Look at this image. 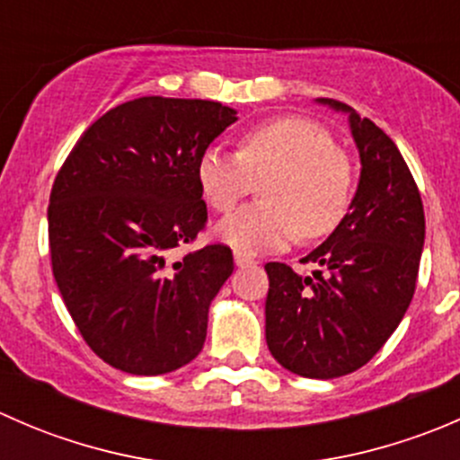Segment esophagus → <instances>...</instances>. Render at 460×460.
I'll return each instance as SVG.
<instances>
[{
  "instance_id": "obj_1",
  "label": "esophagus",
  "mask_w": 460,
  "mask_h": 460,
  "mask_svg": "<svg viewBox=\"0 0 460 460\" xmlns=\"http://www.w3.org/2000/svg\"><path fill=\"white\" fill-rule=\"evenodd\" d=\"M234 260L238 267H252V264H256L258 260L252 256V253H244V252H234Z\"/></svg>"
}]
</instances>
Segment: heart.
I'll list each match as a JSON object with an SVG mask.
<instances>
[{"instance_id":"1","label":"heart","mask_w":460,"mask_h":460,"mask_svg":"<svg viewBox=\"0 0 460 460\" xmlns=\"http://www.w3.org/2000/svg\"><path fill=\"white\" fill-rule=\"evenodd\" d=\"M262 187V204L217 222L216 235L238 252L282 249L298 235L332 234L349 211L354 171L332 133L305 118H273L243 133L240 153L208 146L198 162V184L216 211H231Z\"/></svg>"}]
</instances>
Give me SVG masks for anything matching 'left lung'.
Returning <instances> with one entry per match:
<instances>
[{"mask_svg":"<svg viewBox=\"0 0 460 460\" xmlns=\"http://www.w3.org/2000/svg\"><path fill=\"white\" fill-rule=\"evenodd\" d=\"M316 102L347 113L360 155L358 189L345 220L305 258L318 264L314 278L264 264V333L282 367L327 380L369 363L401 324L419 278L425 213L392 137L342 102Z\"/></svg>","mask_w":460,"mask_h":460,"instance_id":"1","label":"left lung"}]
</instances>
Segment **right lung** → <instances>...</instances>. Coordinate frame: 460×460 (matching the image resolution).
<instances>
[{
	"instance_id": "obj_1",
	"label": "right lung",
	"mask_w": 460,
	"mask_h": 460,
	"mask_svg": "<svg viewBox=\"0 0 460 460\" xmlns=\"http://www.w3.org/2000/svg\"><path fill=\"white\" fill-rule=\"evenodd\" d=\"M235 119L220 102L137 97L95 119L55 178V282L86 345L119 372L169 374L202 351L234 256L207 244L169 258L204 229L198 162Z\"/></svg>"
}]
</instances>
